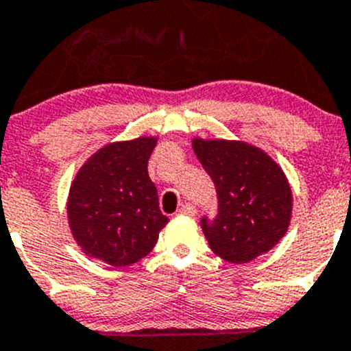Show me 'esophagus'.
<instances>
[{
  "mask_svg": "<svg viewBox=\"0 0 351 351\" xmlns=\"http://www.w3.org/2000/svg\"><path fill=\"white\" fill-rule=\"evenodd\" d=\"M180 215H185V216H194L195 215V206L194 204H189V202H185V204L180 208Z\"/></svg>",
  "mask_w": 351,
  "mask_h": 351,
  "instance_id": "obj_1",
  "label": "esophagus"
}]
</instances>
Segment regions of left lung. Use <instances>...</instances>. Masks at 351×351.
<instances>
[{
  "label": "left lung",
  "instance_id": "left-lung-1",
  "mask_svg": "<svg viewBox=\"0 0 351 351\" xmlns=\"http://www.w3.org/2000/svg\"><path fill=\"white\" fill-rule=\"evenodd\" d=\"M192 147L218 195L215 218L201 220L213 253L242 265L270 251L287 232L293 211L282 169L250 143L194 138Z\"/></svg>",
  "mask_w": 351,
  "mask_h": 351
}]
</instances>
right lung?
Instances as JSON below:
<instances>
[{"label":"right lung","mask_w":351,"mask_h":351,"mask_svg":"<svg viewBox=\"0 0 351 351\" xmlns=\"http://www.w3.org/2000/svg\"><path fill=\"white\" fill-rule=\"evenodd\" d=\"M156 138L142 136L104 147L71 185L69 225L83 253L128 267L150 253L168 216L159 209L147 165Z\"/></svg>","instance_id":"obj_1"}]
</instances>
